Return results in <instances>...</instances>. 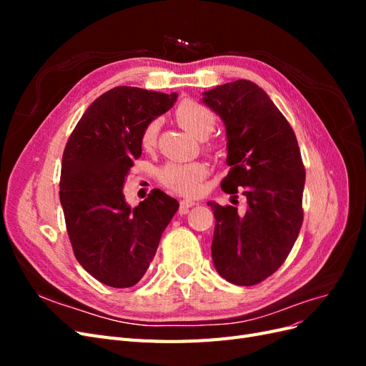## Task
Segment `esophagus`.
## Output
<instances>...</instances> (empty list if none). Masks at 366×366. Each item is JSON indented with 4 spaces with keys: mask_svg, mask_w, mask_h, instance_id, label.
Listing matches in <instances>:
<instances>
[{
    "mask_svg": "<svg viewBox=\"0 0 366 366\" xmlns=\"http://www.w3.org/2000/svg\"><path fill=\"white\" fill-rule=\"evenodd\" d=\"M195 204H197V203L192 202V200H182V202H180V209H182V210H187V209L195 206Z\"/></svg>",
    "mask_w": 366,
    "mask_h": 366,
    "instance_id": "1",
    "label": "esophagus"
}]
</instances>
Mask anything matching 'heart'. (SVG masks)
Returning a JSON list of instances; mask_svg holds the SVG:
<instances>
[{"instance_id":"obj_1","label":"heart","mask_w":366,"mask_h":366,"mask_svg":"<svg viewBox=\"0 0 366 366\" xmlns=\"http://www.w3.org/2000/svg\"><path fill=\"white\" fill-rule=\"evenodd\" d=\"M175 119L179 124L189 131L192 136L204 139V149L207 152H217L218 145L207 140L217 127V114L209 107L186 99L175 109ZM159 122L151 120L142 131L140 142L143 149L151 151L157 145ZM209 174L207 166L200 162L194 163H168L159 172L162 184L168 189L182 195H197L202 189V183Z\"/></svg>"}]
</instances>
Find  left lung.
<instances>
[{
  "mask_svg": "<svg viewBox=\"0 0 366 366\" xmlns=\"http://www.w3.org/2000/svg\"><path fill=\"white\" fill-rule=\"evenodd\" d=\"M203 102L227 131L230 171L221 189L247 200L244 212L207 203L215 217V269L232 284H259L284 264L302 226L301 151L293 128L257 84L239 79L215 86Z\"/></svg>",
  "mask_w": 366,
  "mask_h": 366,
  "instance_id": "8db88e82",
  "label": "left lung"
}]
</instances>
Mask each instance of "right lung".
<instances>
[{
	"label": "right lung",
	"mask_w": 366,
	"mask_h": 366,
	"mask_svg": "<svg viewBox=\"0 0 366 366\" xmlns=\"http://www.w3.org/2000/svg\"><path fill=\"white\" fill-rule=\"evenodd\" d=\"M175 99L137 86L112 88L88 107L64 149L59 198L73 253L93 278L114 289L143 278L179 209L160 189L134 209L122 192L142 154L143 128Z\"/></svg>",
	"instance_id": "right-lung-1"
}]
</instances>
